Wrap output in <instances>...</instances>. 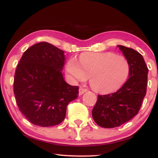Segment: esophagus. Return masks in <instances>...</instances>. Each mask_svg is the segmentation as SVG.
Masks as SVG:
<instances>
[{"label": "esophagus", "instance_id": "obj_1", "mask_svg": "<svg viewBox=\"0 0 158 158\" xmlns=\"http://www.w3.org/2000/svg\"><path fill=\"white\" fill-rule=\"evenodd\" d=\"M87 89H85V88L80 87V88H79V94H80V95H81V94H84L85 92H87Z\"/></svg>", "mask_w": 158, "mask_h": 158}]
</instances>
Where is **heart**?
Instances as JSON below:
<instances>
[{"instance_id": "1", "label": "heart", "mask_w": 158, "mask_h": 158, "mask_svg": "<svg viewBox=\"0 0 158 158\" xmlns=\"http://www.w3.org/2000/svg\"><path fill=\"white\" fill-rule=\"evenodd\" d=\"M67 61V72L74 81H85L89 77V82L95 91L108 94L117 91L124 85L130 73L127 58L111 52H84Z\"/></svg>"}]
</instances>
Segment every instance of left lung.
I'll list each match as a JSON object with an SVG mask.
<instances>
[{"label":"left lung","mask_w":158,"mask_h":158,"mask_svg":"<svg viewBox=\"0 0 158 158\" xmlns=\"http://www.w3.org/2000/svg\"><path fill=\"white\" fill-rule=\"evenodd\" d=\"M118 47L129 62V78L114 93L98 95L92 115L97 124L104 128L120 127L135 116L147 92L148 68L143 56L132 48Z\"/></svg>","instance_id":"left-lung-1"}]
</instances>
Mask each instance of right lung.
Masks as SVG:
<instances>
[{
  "mask_svg": "<svg viewBox=\"0 0 158 158\" xmlns=\"http://www.w3.org/2000/svg\"><path fill=\"white\" fill-rule=\"evenodd\" d=\"M64 52L41 42L29 48L16 66L14 92L22 114L34 125H58L64 121L69 102L79 94L78 86L64 81L61 73Z\"/></svg>",
  "mask_w": 158,
  "mask_h": 158,
  "instance_id": "1",
  "label": "right lung"
}]
</instances>
